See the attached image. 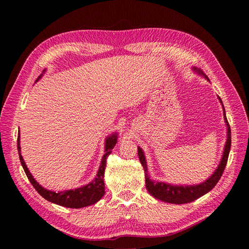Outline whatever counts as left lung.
Listing matches in <instances>:
<instances>
[{"mask_svg":"<svg viewBox=\"0 0 249 249\" xmlns=\"http://www.w3.org/2000/svg\"><path fill=\"white\" fill-rule=\"evenodd\" d=\"M195 72L198 73L199 76L205 78L207 81L210 82L209 78L206 76L203 71L199 69H196V67H193L192 69ZM218 100L222 105V109H223V115H224V123L227 124V141H225L224 148H223V153L221 156V160L218 164L217 168L213 172V175H211L209 178H207L203 182L196 184V185H173L169 183H165V182H159V180H154L149 178L148 176V171H147V164L145 160V155L144 152H143L142 148L138 146V157L139 160L142 164L143 168H144L145 172V186L146 189L149 192V194L154 196L155 198L165 201V202H169V203H176V205H183V203H188L194 201L195 199H197L201 197L202 195L207 194L209 191H211L213 188L216 186L218 183V180L220 179L222 173L225 169V166H227L228 163V158L229 154L231 150V127L229 124V122L227 119V116H225V110L223 107L222 101L219 96H218Z\"/></svg>","mask_w":249,"mask_h":249,"instance_id":"obj_1","label":"left lung"}]
</instances>
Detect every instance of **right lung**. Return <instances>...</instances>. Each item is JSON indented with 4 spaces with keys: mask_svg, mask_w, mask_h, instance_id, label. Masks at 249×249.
Instances as JSON below:
<instances>
[{
    "mask_svg": "<svg viewBox=\"0 0 249 249\" xmlns=\"http://www.w3.org/2000/svg\"><path fill=\"white\" fill-rule=\"evenodd\" d=\"M44 71L40 74V76L37 78L35 83L41 79L43 76ZM20 135L18 131V155H19V160L21 163V166L24 168L26 175L29 178L30 182L33 185V187L36 189V191L38 192L43 198H46L47 200L56 203V205L66 207V208H71V209H80V208H84L88 207L96 203L99 201L104 195H105V183H104V176H105V168H106V160L108 156L112 153L113 147L115 146L116 142H117V133H113L106 138V141H105V155L102 158L101 165L99 167V170H97V173L95 178L87 185L82 186L80 188H76V189H70V190H65V191H51L43 188L39 183H37V180L33 178L31 175V172L29 171L27 165L24 161V158H22L20 154Z\"/></svg>",
    "mask_w": 249,
    "mask_h": 249,
    "instance_id": "add662e5",
    "label": "right lung"
}]
</instances>
